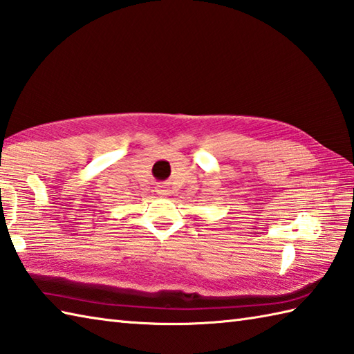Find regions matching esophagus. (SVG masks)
Returning a JSON list of instances; mask_svg holds the SVG:
<instances>
[{
	"label": "esophagus",
	"mask_w": 354,
	"mask_h": 354,
	"mask_svg": "<svg viewBox=\"0 0 354 354\" xmlns=\"http://www.w3.org/2000/svg\"><path fill=\"white\" fill-rule=\"evenodd\" d=\"M157 194H158V196L165 197V196H168V189H165L163 186H157Z\"/></svg>",
	"instance_id": "esophagus-1"
}]
</instances>
